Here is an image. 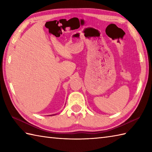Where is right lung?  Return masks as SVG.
I'll list each match as a JSON object with an SVG mask.
<instances>
[{
    "mask_svg": "<svg viewBox=\"0 0 152 152\" xmlns=\"http://www.w3.org/2000/svg\"><path fill=\"white\" fill-rule=\"evenodd\" d=\"M52 115H49V116H52Z\"/></svg>",
    "mask_w": 152,
    "mask_h": 152,
    "instance_id": "1",
    "label": "right lung"
}]
</instances>
